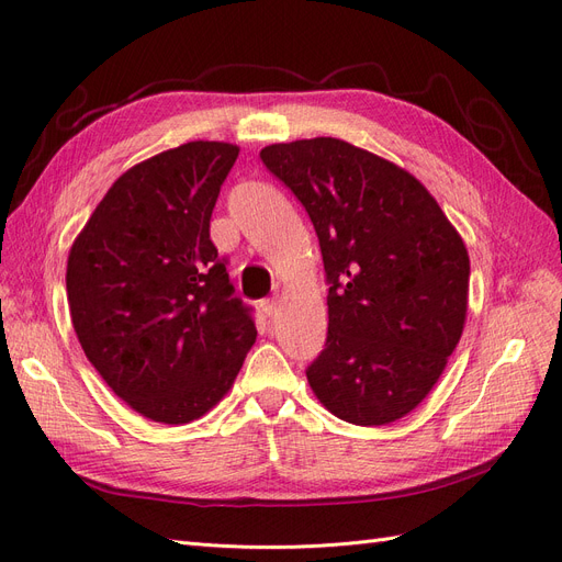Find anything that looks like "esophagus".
<instances>
[{"label": "esophagus", "mask_w": 562, "mask_h": 562, "mask_svg": "<svg viewBox=\"0 0 562 562\" xmlns=\"http://www.w3.org/2000/svg\"><path fill=\"white\" fill-rule=\"evenodd\" d=\"M260 310H262L265 316H274V314L279 312V300H274V297H271V300H262V302H260Z\"/></svg>", "instance_id": "obj_1"}]
</instances>
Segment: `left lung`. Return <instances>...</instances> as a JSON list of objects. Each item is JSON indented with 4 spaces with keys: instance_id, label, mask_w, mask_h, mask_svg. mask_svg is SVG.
<instances>
[{
    "instance_id": "left-lung-1",
    "label": "left lung",
    "mask_w": 562,
    "mask_h": 562,
    "mask_svg": "<svg viewBox=\"0 0 562 562\" xmlns=\"http://www.w3.org/2000/svg\"><path fill=\"white\" fill-rule=\"evenodd\" d=\"M307 211L328 281L326 347L307 368L316 398L359 427L422 403L464 330L469 252L417 178L337 138L260 151Z\"/></svg>"
}]
</instances>
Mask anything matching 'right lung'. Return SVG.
<instances>
[{
	"instance_id": "right-lung-1",
	"label": "right lung",
	"mask_w": 562,
	"mask_h": 562,
	"mask_svg": "<svg viewBox=\"0 0 562 562\" xmlns=\"http://www.w3.org/2000/svg\"><path fill=\"white\" fill-rule=\"evenodd\" d=\"M239 147L194 140L119 178L67 258V302L87 359L135 413L206 415L239 375L255 330L211 241Z\"/></svg>"
}]
</instances>
